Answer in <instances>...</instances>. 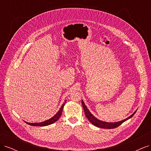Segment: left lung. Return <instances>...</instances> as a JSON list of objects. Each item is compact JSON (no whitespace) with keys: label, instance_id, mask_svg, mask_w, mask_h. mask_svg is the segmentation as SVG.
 Instances as JSON below:
<instances>
[{"label":"left lung","instance_id":"1","mask_svg":"<svg viewBox=\"0 0 151 151\" xmlns=\"http://www.w3.org/2000/svg\"><path fill=\"white\" fill-rule=\"evenodd\" d=\"M82 104H83L85 115H86L87 118H88V119L89 120V122L92 123V124L95 125L96 127H98L99 128H103V129H115V128H116L118 126H120L121 124H122V123L124 122H125L126 120H129V118H132L134 116V115L136 112V111H135L133 114H132V115H130L129 117H128L127 118H126V119L123 120L122 121H120V122H115V123H108V122L99 120L98 119H97L96 118L94 117V116H93L92 114L90 113L89 109H88V108L86 107V106L85 105L83 100H82Z\"/></svg>","mask_w":151,"mask_h":151}]
</instances>
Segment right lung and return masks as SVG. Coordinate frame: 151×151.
I'll use <instances>...</instances> for the list:
<instances>
[{"label":"right lung","instance_id":"right-lung-1","mask_svg":"<svg viewBox=\"0 0 151 151\" xmlns=\"http://www.w3.org/2000/svg\"><path fill=\"white\" fill-rule=\"evenodd\" d=\"M66 103V101H65V103H63L62 104V106H61L60 109H59V111L55 114V115L53 116L52 118H50V119L48 120H46L45 122H40V123H28V122H25L27 124H28L29 125H32V126H40V127H42V126H47V125H49L50 124H52V123H53L54 122H55L56 121H57L58 120V118H60V116H61L62 115V111H63V106H64V105Z\"/></svg>","mask_w":151,"mask_h":151}]
</instances>
